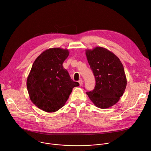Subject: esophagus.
<instances>
[{
	"label": "esophagus",
	"mask_w": 151,
	"mask_h": 151,
	"mask_svg": "<svg viewBox=\"0 0 151 151\" xmlns=\"http://www.w3.org/2000/svg\"><path fill=\"white\" fill-rule=\"evenodd\" d=\"M79 83L80 86H82V84H83V80H82V79H80V80L79 81Z\"/></svg>",
	"instance_id": "34e87169"
}]
</instances>
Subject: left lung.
<instances>
[{"mask_svg": "<svg viewBox=\"0 0 151 151\" xmlns=\"http://www.w3.org/2000/svg\"><path fill=\"white\" fill-rule=\"evenodd\" d=\"M85 54L96 81L94 89L86 94L96 107L109 108L119 101L125 91L123 66L117 56L104 47L88 49Z\"/></svg>", "mask_w": 151, "mask_h": 151, "instance_id": "8db88e82", "label": "left lung"}]
</instances>
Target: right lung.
I'll return each mask as SVG.
<instances>
[{
  "mask_svg": "<svg viewBox=\"0 0 151 151\" xmlns=\"http://www.w3.org/2000/svg\"><path fill=\"white\" fill-rule=\"evenodd\" d=\"M69 55L68 49L49 48L32 66L27 80L29 96L34 104L45 112L58 111L65 104L73 88L79 85L63 67Z\"/></svg>",
  "mask_w": 151,
  "mask_h": 151,
  "instance_id": "add662e5",
  "label": "right lung"
}]
</instances>
